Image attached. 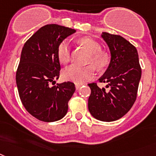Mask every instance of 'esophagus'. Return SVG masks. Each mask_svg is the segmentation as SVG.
I'll return each mask as SVG.
<instances>
[{"label": "esophagus", "instance_id": "34e87169", "mask_svg": "<svg viewBox=\"0 0 156 156\" xmlns=\"http://www.w3.org/2000/svg\"><path fill=\"white\" fill-rule=\"evenodd\" d=\"M82 86V84H78V83H76L75 84V88L76 90H78V89L80 88L81 86Z\"/></svg>", "mask_w": 156, "mask_h": 156}]
</instances>
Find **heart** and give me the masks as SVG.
<instances>
[{"mask_svg": "<svg viewBox=\"0 0 156 156\" xmlns=\"http://www.w3.org/2000/svg\"><path fill=\"white\" fill-rule=\"evenodd\" d=\"M79 43L91 53L89 63H92L99 70L107 66L108 63V56L101 52V46L98 42L90 37H83L79 40ZM57 54L58 60L62 63H67L70 61V44L69 40H64L60 43L58 47ZM62 76L67 81H71L75 83H82L94 78L95 70L93 66L82 67L76 65H71L63 70Z\"/></svg>", "mask_w": 156, "mask_h": 156, "instance_id": "heart-1", "label": "heart"}]
</instances>
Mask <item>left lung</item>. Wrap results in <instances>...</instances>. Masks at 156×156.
Segmentation results:
<instances>
[{
	"instance_id": "left-lung-1",
	"label": "left lung",
	"mask_w": 156,
	"mask_h": 156,
	"mask_svg": "<svg viewBox=\"0 0 156 156\" xmlns=\"http://www.w3.org/2000/svg\"><path fill=\"white\" fill-rule=\"evenodd\" d=\"M101 38L109 48L111 59L99 82L107 83L108 90L99 88L96 83L89 84L88 108L97 120L110 122L125 116L134 104L141 68L136 48L125 38L108 32H102Z\"/></svg>"
}]
</instances>
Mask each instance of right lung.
<instances>
[{"label": "right lung", "mask_w": 156, "mask_h": 156, "mask_svg": "<svg viewBox=\"0 0 156 156\" xmlns=\"http://www.w3.org/2000/svg\"><path fill=\"white\" fill-rule=\"evenodd\" d=\"M76 30L58 24L40 27L23 48L16 81L19 96L26 110L38 120L54 122L68 110V101L75 91L73 82L57 83L60 63L58 47Z\"/></svg>", "instance_id": "add662e5"}]
</instances>
